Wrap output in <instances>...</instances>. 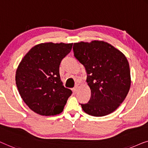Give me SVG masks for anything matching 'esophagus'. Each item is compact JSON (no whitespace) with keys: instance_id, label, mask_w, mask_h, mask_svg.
I'll return each mask as SVG.
<instances>
[{"instance_id":"esophagus-1","label":"esophagus","mask_w":148,"mask_h":148,"mask_svg":"<svg viewBox=\"0 0 148 148\" xmlns=\"http://www.w3.org/2000/svg\"><path fill=\"white\" fill-rule=\"evenodd\" d=\"M78 85H76V86H74V88H73L74 92L76 93L77 92V90H78Z\"/></svg>"}]
</instances>
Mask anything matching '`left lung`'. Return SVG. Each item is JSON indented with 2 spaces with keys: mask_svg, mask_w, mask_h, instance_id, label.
Returning a JSON list of instances; mask_svg holds the SVG:
<instances>
[{
  "mask_svg": "<svg viewBox=\"0 0 148 148\" xmlns=\"http://www.w3.org/2000/svg\"><path fill=\"white\" fill-rule=\"evenodd\" d=\"M75 58L84 66L91 97L80 104L85 113L103 116L113 113L125 99L131 86L129 62L121 51L103 41L74 43Z\"/></svg>",
  "mask_w": 148,
  "mask_h": 148,
  "instance_id": "8db88e82",
  "label": "left lung"
}]
</instances>
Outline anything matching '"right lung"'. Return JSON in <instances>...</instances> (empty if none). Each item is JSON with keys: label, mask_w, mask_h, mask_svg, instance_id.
Masks as SVG:
<instances>
[{"label": "right lung", "mask_w": 148, "mask_h": 148, "mask_svg": "<svg viewBox=\"0 0 148 148\" xmlns=\"http://www.w3.org/2000/svg\"><path fill=\"white\" fill-rule=\"evenodd\" d=\"M73 43H42L28 51L16 71L21 97L39 115H56L63 111L72 90L63 86L60 65Z\"/></svg>", "instance_id": "right-lung-1"}]
</instances>
